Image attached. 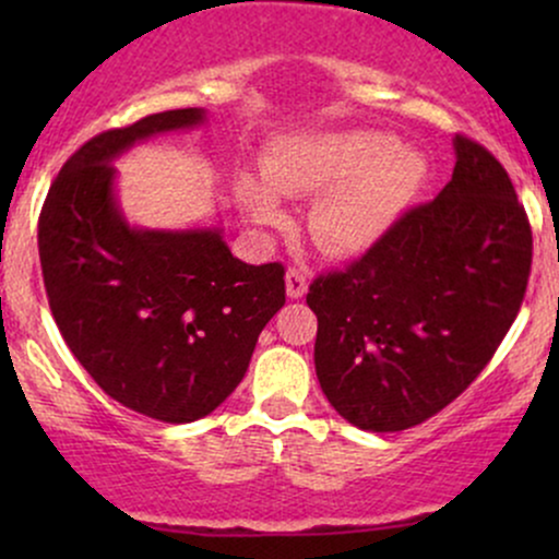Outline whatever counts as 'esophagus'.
<instances>
[{"label":"esophagus","mask_w":559,"mask_h":559,"mask_svg":"<svg viewBox=\"0 0 559 559\" xmlns=\"http://www.w3.org/2000/svg\"><path fill=\"white\" fill-rule=\"evenodd\" d=\"M307 292V273L301 267H288L286 271V294L292 299L305 297Z\"/></svg>","instance_id":"esophagus-1"}]
</instances>
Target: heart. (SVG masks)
Wrapping results in <instances>:
<instances>
[{"instance_id":"b5f03b06","label":"heart","mask_w":559,"mask_h":559,"mask_svg":"<svg viewBox=\"0 0 559 559\" xmlns=\"http://www.w3.org/2000/svg\"><path fill=\"white\" fill-rule=\"evenodd\" d=\"M262 183L241 181L239 202L260 226H281L284 213L270 194L318 197L307 228L331 258H352L376 247L400 221L426 181V159L396 146L381 131L301 133L281 141L262 163Z\"/></svg>"}]
</instances>
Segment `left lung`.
Segmentation results:
<instances>
[{
    "label": "left lung",
    "mask_w": 559,
    "mask_h": 559,
    "mask_svg": "<svg viewBox=\"0 0 559 559\" xmlns=\"http://www.w3.org/2000/svg\"><path fill=\"white\" fill-rule=\"evenodd\" d=\"M452 181L344 271L318 275L316 373L362 431L420 426L457 400L521 310L534 236L497 157L454 136Z\"/></svg>",
    "instance_id": "left-lung-1"
}]
</instances>
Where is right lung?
Wrapping results in <instances>:
<instances>
[{
  "instance_id": "1",
  "label": "right lung",
  "mask_w": 559,
  "mask_h": 559,
  "mask_svg": "<svg viewBox=\"0 0 559 559\" xmlns=\"http://www.w3.org/2000/svg\"><path fill=\"white\" fill-rule=\"evenodd\" d=\"M202 120L186 107L88 139L38 215L44 288L70 352L107 396L163 423L226 402L286 301L281 262L236 260L221 228H131L115 202V157Z\"/></svg>"
}]
</instances>
